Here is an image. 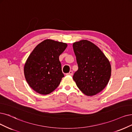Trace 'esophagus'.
<instances>
[{"mask_svg": "<svg viewBox=\"0 0 132 132\" xmlns=\"http://www.w3.org/2000/svg\"><path fill=\"white\" fill-rule=\"evenodd\" d=\"M67 75H70V76H72V75H73V71H70L69 73H67L66 74Z\"/></svg>", "mask_w": 132, "mask_h": 132, "instance_id": "obj_1", "label": "esophagus"}]
</instances>
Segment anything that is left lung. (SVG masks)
I'll return each mask as SVG.
<instances>
[{
	"label": "left lung",
	"instance_id": "left-lung-1",
	"mask_svg": "<svg viewBox=\"0 0 132 132\" xmlns=\"http://www.w3.org/2000/svg\"><path fill=\"white\" fill-rule=\"evenodd\" d=\"M78 66L73 79L77 86L87 96H93L103 90L111 76L108 59L94 43L81 40L73 45Z\"/></svg>",
	"mask_w": 132,
	"mask_h": 132
}]
</instances>
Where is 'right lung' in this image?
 <instances>
[{"mask_svg":"<svg viewBox=\"0 0 132 132\" xmlns=\"http://www.w3.org/2000/svg\"><path fill=\"white\" fill-rule=\"evenodd\" d=\"M67 46L65 43L46 40L34 48L24 68L26 80L34 91L47 95L60 84L64 75L59 56Z\"/></svg>","mask_w":132,"mask_h":132,"instance_id":"obj_1","label":"right lung"}]
</instances>
